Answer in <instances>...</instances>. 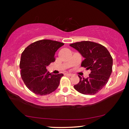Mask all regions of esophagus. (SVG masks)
Segmentation results:
<instances>
[{
    "instance_id": "34e87169",
    "label": "esophagus",
    "mask_w": 129,
    "mask_h": 129,
    "mask_svg": "<svg viewBox=\"0 0 129 129\" xmlns=\"http://www.w3.org/2000/svg\"><path fill=\"white\" fill-rule=\"evenodd\" d=\"M64 75H66V76H72V74H70V73H65Z\"/></svg>"
}]
</instances>
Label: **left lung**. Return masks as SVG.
<instances>
[{
  "label": "left lung",
  "instance_id": "obj_1",
  "mask_svg": "<svg viewBox=\"0 0 129 129\" xmlns=\"http://www.w3.org/2000/svg\"><path fill=\"white\" fill-rule=\"evenodd\" d=\"M84 58L81 66L91 70L89 76L82 78L74 88L83 94H94L108 82L112 72L113 59L108 50L100 44L82 41L70 44Z\"/></svg>",
  "mask_w": 129,
  "mask_h": 129
}]
</instances>
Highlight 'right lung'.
I'll list each match as a JSON object with an SVG mask.
<instances>
[{
  "label": "right lung",
  "mask_w": 129,
  "mask_h": 129,
  "mask_svg": "<svg viewBox=\"0 0 129 129\" xmlns=\"http://www.w3.org/2000/svg\"><path fill=\"white\" fill-rule=\"evenodd\" d=\"M63 45V43L54 40H40L30 44L22 52L21 77L26 87L35 94H50L59 86L63 75L50 73L46 67L55 61V53Z\"/></svg>",
  "instance_id": "add662e5"
}]
</instances>
